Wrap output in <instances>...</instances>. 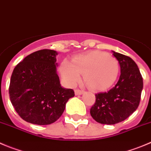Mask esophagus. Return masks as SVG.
Here are the masks:
<instances>
[{"label":"esophagus","mask_w":151,"mask_h":151,"mask_svg":"<svg viewBox=\"0 0 151 151\" xmlns=\"http://www.w3.org/2000/svg\"><path fill=\"white\" fill-rule=\"evenodd\" d=\"M84 93V90H75V94L76 95V96H78V95H81V94H83Z\"/></svg>","instance_id":"esophagus-1"}]
</instances>
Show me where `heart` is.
<instances>
[{"instance_id": "heart-1", "label": "heart", "mask_w": 151, "mask_h": 151, "mask_svg": "<svg viewBox=\"0 0 151 151\" xmlns=\"http://www.w3.org/2000/svg\"><path fill=\"white\" fill-rule=\"evenodd\" d=\"M61 78L67 85L74 87L84 73L86 84L93 90H104L115 84L119 73V64L115 57L99 51H92L75 57L72 63L61 62Z\"/></svg>"}]
</instances>
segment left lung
I'll use <instances>...</instances> for the list:
<instances>
[{"instance_id":"1","label":"left lung","mask_w":151,"mask_h":151,"mask_svg":"<svg viewBox=\"0 0 151 151\" xmlns=\"http://www.w3.org/2000/svg\"><path fill=\"white\" fill-rule=\"evenodd\" d=\"M113 52L121 68L117 84L108 92L96 95L90 115L97 122L115 124L125 120L138 108L143 89V79L137 64L131 58Z\"/></svg>"}]
</instances>
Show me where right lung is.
I'll list each match as a JSON object with an SVG mask.
<instances>
[{"mask_svg": "<svg viewBox=\"0 0 151 151\" xmlns=\"http://www.w3.org/2000/svg\"><path fill=\"white\" fill-rule=\"evenodd\" d=\"M56 55L52 50L31 53L14 69L10 79V101L24 121L38 125L55 122L75 96L64 88L57 74Z\"/></svg>", "mask_w": 151, "mask_h": 151, "instance_id": "add662e5", "label": "right lung"}]
</instances>
